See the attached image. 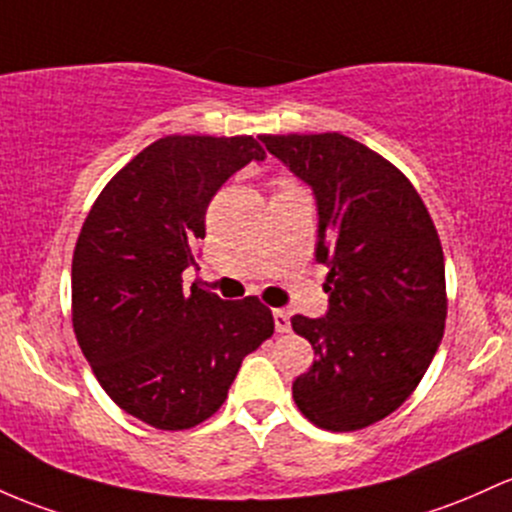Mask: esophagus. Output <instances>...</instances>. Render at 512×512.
<instances>
[{
	"mask_svg": "<svg viewBox=\"0 0 512 512\" xmlns=\"http://www.w3.org/2000/svg\"><path fill=\"white\" fill-rule=\"evenodd\" d=\"M272 316H274V328H277V333H289V330H291L289 313L282 311V308H277V311H274Z\"/></svg>",
	"mask_w": 512,
	"mask_h": 512,
	"instance_id": "34e87169",
	"label": "esophagus"
}]
</instances>
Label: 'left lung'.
I'll return each mask as SVG.
<instances>
[{
    "label": "left lung",
    "mask_w": 512,
    "mask_h": 512,
    "mask_svg": "<svg viewBox=\"0 0 512 512\" xmlns=\"http://www.w3.org/2000/svg\"><path fill=\"white\" fill-rule=\"evenodd\" d=\"M316 194L323 318H291L313 345L294 401L313 425L362 430L415 391L445 335L440 235L408 177L342 133L260 136Z\"/></svg>",
    "instance_id": "8db88e82"
}]
</instances>
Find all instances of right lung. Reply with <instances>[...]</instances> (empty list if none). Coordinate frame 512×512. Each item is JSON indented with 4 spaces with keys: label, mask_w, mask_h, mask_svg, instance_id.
I'll use <instances>...</instances> for the list:
<instances>
[{
    "label": "right lung",
    "mask_w": 512,
    "mask_h": 512,
    "mask_svg": "<svg viewBox=\"0 0 512 512\" xmlns=\"http://www.w3.org/2000/svg\"><path fill=\"white\" fill-rule=\"evenodd\" d=\"M252 136H167L101 189L72 255V328L111 401L157 430H189L226 401L274 333L257 296L182 289L223 182L265 160Z\"/></svg>",
    "instance_id": "right-lung-1"
}]
</instances>
